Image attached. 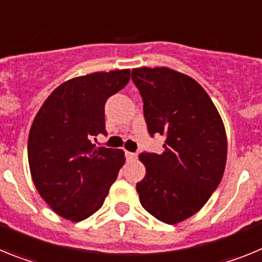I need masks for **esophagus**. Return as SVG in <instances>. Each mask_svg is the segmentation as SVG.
I'll return each mask as SVG.
<instances>
[{
	"label": "esophagus",
	"instance_id": "34e87169",
	"mask_svg": "<svg viewBox=\"0 0 262 262\" xmlns=\"http://www.w3.org/2000/svg\"><path fill=\"white\" fill-rule=\"evenodd\" d=\"M126 156H127V159H129V160L138 159V155L134 154V152H126Z\"/></svg>",
	"mask_w": 262,
	"mask_h": 262
}]
</instances>
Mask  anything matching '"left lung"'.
I'll return each mask as SVG.
<instances>
[{
	"mask_svg": "<svg viewBox=\"0 0 262 262\" xmlns=\"http://www.w3.org/2000/svg\"><path fill=\"white\" fill-rule=\"evenodd\" d=\"M143 98L148 134L166 138L160 155L143 152L145 177L136 184L142 206L176 224L203 207L223 177L224 124L195 80L169 68H136L131 75Z\"/></svg>",
	"mask_w": 262,
	"mask_h": 262,
	"instance_id": "8db88e82",
	"label": "left lung"
}]
</instances>
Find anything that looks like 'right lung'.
<instances>
[{"label": "right lung", "mask_w": 262, "mask_h": 262, "mask_svg": "<svg viewBox=\"0 0 262 262\" xmlns=\"http://www.w3.org/2000/svg\"><path fill=\"white\" fill-rule=\"evenodd\" d=\"M129 81V69L97 72L67 81L45 101L30 129V172L40 196L72 222L93 215L105 202L124 164V152L96 147L106 135L105 103Z\"/></svg>", "instance_id": "add662e5"}]
</instances>
